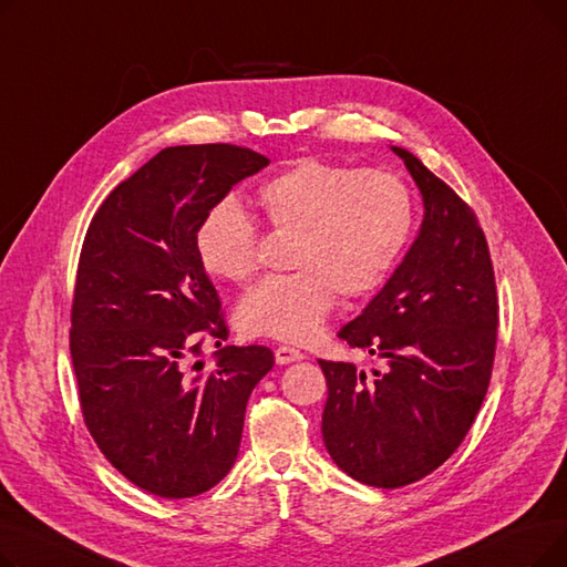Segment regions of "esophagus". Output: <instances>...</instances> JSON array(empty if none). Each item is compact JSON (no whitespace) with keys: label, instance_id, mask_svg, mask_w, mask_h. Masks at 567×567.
Returning a JSON list of instances; mask_svg holds the SVG:
<instances>
[{"label":"esophagus","instance_id":"1","mask_svg":"<svg viewBox=\"0 0 567 567\" xmlns=\"http://www.w3.org/2000/svg\"><path fill=\"white\" fill-rule=\"evenodd\" d=\"M303 359H306V353L299 351V349H293V347L280 344V347L276 349V363H278V365H289V363L303 361Z\"/></svg>","mask_w":567,"mask_h":567}]
</instances>
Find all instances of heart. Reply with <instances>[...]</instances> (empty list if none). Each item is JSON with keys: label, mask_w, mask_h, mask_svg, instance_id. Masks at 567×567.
<instances>
[{"label": "heart", "mask_w": 567, "mask_h": 567, "mask_svg": "<svg viewBox=\"0 0 567 567\" xmlns=\"http://www.w3.org/2000/svg\"><path fill=\"white\" fill-rule=\"evenodd\" d=\"M264 223L291 234L287 276L250 287L236 326L252 338L308 342L329 319L338 293L361 301L383 287L413 234L415 206L404 178L389 169H355L306 158L257 193ZM195 250L204 271L241 282L257 268V229L234 202L199 220Z\"/></svg>", "instance_id": "heart-1"}]
</instances>
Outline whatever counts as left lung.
<instances>
[{
	"label": "left lung",
	"instance_id": "obj_1",
	"mask_svg": "<svg viewBox=\"0 0 567 567\" xmlns=\"http://www.w3.org/2000/svg\"><path fill=\"white\" fill-rule=\"evenodd\" d=\"M423 197V223L404 259L338 338L385 361L355 372L319 361L329 400L323 445L353 481L398 489L449 460L478 413L494 363L496 285L471 208L402 146Z\"/></svg>",
	"mask_w": 567,
	"mask_h": 567
}]
</instances>
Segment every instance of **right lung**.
Here are the masks:
<instances>
[{
    "mask_svg": "<svg viewBox=\"0 0 567 567\" xmlns=\"http://www.w3.org/2000/svg\"><path fill=\"white\" fill-rule=\"evenodd\" d=\"M266 156L234 144L163 148L101 204L86 229L71 312L84 423L110 464L163 498L216 487L236 462L246 404L274 368L268 347H223L218 291L195 250L199 220Z\"/></svg>",
    "mask_w": 567,
    "mask_h": 567,
    "instance_id": "right-lung-1",
    "label": "right lung"
}]
</instances>
